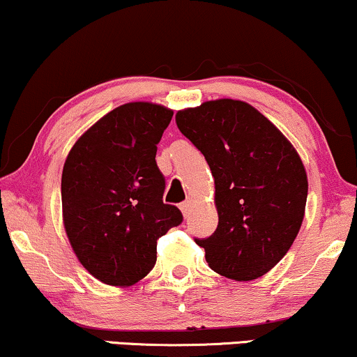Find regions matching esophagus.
<instances>
[{
    "label": "esophagus",
    "mask_w": 357,
    "mask_h": 357,
    "mask_svg": "<svg viewBox=\"0 0 357 357\" xmlns=\"http://www.w3.org/2000/svg\"><path fill=\"white\" fill-rule=\"evenodd\" d=\"M192 199H187V202H183L182 204H180V209H182V213H183V216L187 218L188 214H190V211H192Z\"/></svg>",
    "instance_id": "34e87169"
}]
</instances>
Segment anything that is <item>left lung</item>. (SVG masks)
Returning <instances> with one entry per match:
<instances>
[{
	"instance_id": "1",
	"label": "left lung",
	"mask_w": 357,
	"mask_h": 357,
	"mask_svg": "<svg viewBox=\"0 0 357 357\" xmlns=\"http://www.w3.org/2000/svg\"><path fill=\"white\" fill-rule=\"evenodd\" d=\"M214 177L219 222L195 238L213 271L257 280L289 250L304 219L307 174L284 135L247 102L219 99L175 115Z\"/></svg>"
}]
</instances>
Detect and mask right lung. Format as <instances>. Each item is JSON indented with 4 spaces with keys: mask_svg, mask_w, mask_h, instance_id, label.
I'll list each match as a JSON object with an SVG mask.
<instances>
[{
    "mask_svg": "<svg viewBox=\"0 0 357 357\" xmlns=\"http://www.w3.org/2000/svg\"><path fill=\"white\" fill-rule=\"evenodd\" d=\"M174 112L130 102L73 146L61 175L66 236L81 265L110 286H131L155 265L158 238L183 221L165 204L158 144Z\"/></svg>",
    "mask_w": 357,
    "mask_h": 357,
    "instance_id": "obj_1",
    "label": "right lung"
}]
</instances>
